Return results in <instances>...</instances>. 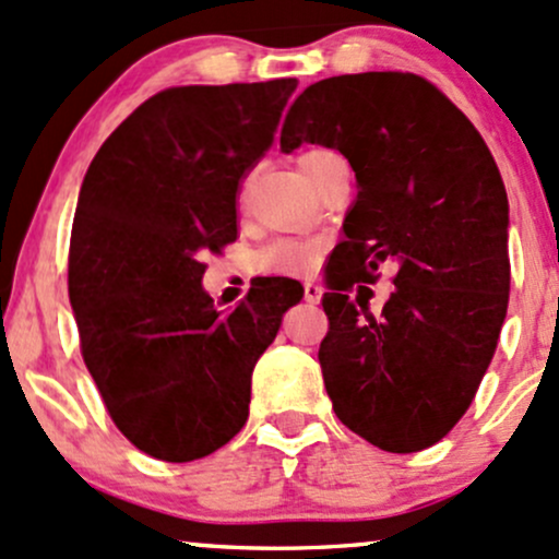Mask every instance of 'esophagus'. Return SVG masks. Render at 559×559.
I'll return each instance as SVG.
<instances>
[{"instance_id": "esophagus-1", "label": "esophagus", "mask_w": 559, "mask_h": 559, "mask_svg": "<svg viewBox=\"0 0 559 559\" xmlns=\"http://www.w3.org/2000/svg\"><path fill=\"white\" fill-rule=\"evenodd\" d=\"M304 298L306 304H319V300H322V285H317V282H306Z\"/></svg>"}]
</instances>
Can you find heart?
<instances>
[{
  "instance_id": "1",
  "label": "heart",
  "mask_w": 559,
  "mask_h": 559,
  "mask_svg": "<svg viewBox=\"0 0 559 559\" xmlns=\"http://www.w3.org/2000/svg\"><path fill=\"white\" fill-rule=\"evenodd\" d=\"M328 150H309L298 158V166H309L317 155ZM324 242L319 237H274L255 250V266L263 274H304L322 255Z\"/></svg>"
}]
</instances>
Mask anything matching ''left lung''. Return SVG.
Listing matches in <instances>:
<instances>
[{"label":"left lung","mask_w":559,"mask_h":559,"mask_svg":"<svg viewBox=\"0 0 559 559\" xmlns=\"http://www.w3.org/2000/svg\"><path fill=\"white\" fill-rule=\"evenodd\" d=\"M304 142L341 150L359 185L322 296L332 409L372 447L423 451L469 409L497 350L510 304L504 181L465 112L417 73L311 84L280 147ZM382 265L394 269V293L374 318L360 282Z\"/></svg>","instance_id":"obj_1"}]
</instances>
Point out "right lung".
<instances>
[{"label": "right lung", "instance_id": "add662e5", "mask_svg": "<svg viewBox=\"0 0 559 559\" xmlns=\"http://www.w3.org/2000/svg\"><path fill=\"white\" fill-rule=\"evenodd\" d=\"M296 79L171 86L94 155L68 250L79 346L116 428L163 462L209 456L242 430L250 374L296 306V280H261L231 311L203 259L237 240L242 179L274 142Z\"/></svg>", "mask_w": 559, "mask_h": 559}]
</instances>
